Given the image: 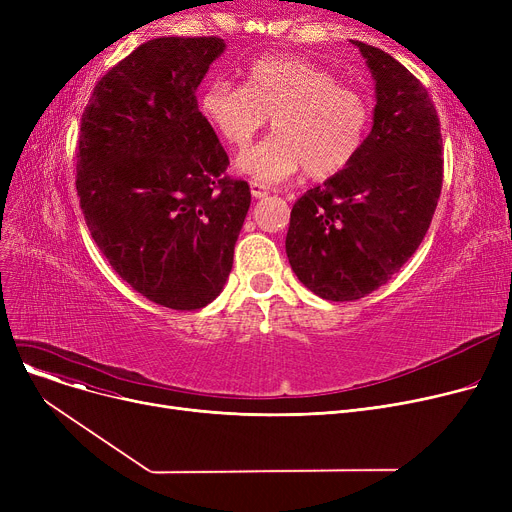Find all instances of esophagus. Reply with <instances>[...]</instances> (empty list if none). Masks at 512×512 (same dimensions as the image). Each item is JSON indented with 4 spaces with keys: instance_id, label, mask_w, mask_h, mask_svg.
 <instances>
[{
    "instance_id": "obj_1",
    "label": "esophagus",
    "mask_w": 512,
    "mask_h": 512,
    "mask_svg": "<svg viewBox=\"0 0 512 512\" xmlns=\"http://www.w3.org/2000/svg\"><path fill=\"white\" fill-rule=\"evenodd\" d=\"M251 195H253L255 199L267 197V195H270V188H267V186L261 184V182H251Z\"/></svg>"
}]
</instances>
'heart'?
I'll return each instance as SVG.
<instances>
[{"label": "heart", "mask_w": 512, "mask_h": 512, "mask_svg": "<svg viewBox=\"0 0 512 512\" xmlns=\"http://www.w3.org/2000/svg\"><path fill=\"white\" fill-rule=\"evenodd\" d=\"M199 107L234 149H245L272 118V137L238 157V170L261 182H282L303 168L309 178L342 172L361 153L373 118L367 95L326 68L282 56L253 60L245 85L211 80Z\"/></svg>", "instance_id": "heart-1"}]
</instances>
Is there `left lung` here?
Instances as JSON below:
<instances>
[{
	"mask_svg": "<svg viewBox=\"0 0 512 512\" xmlns=\"http://www.w3.org/2000/svg\"><path fill=\"white\" fill-rule=\"evenodd\" d=\"M375 78L369 137L351 166L290 211L286 255L317 297L357 301L421 245L442 191V134L432 97L390 53L355 41Z\"/></svg>",
	"mask_w": 512,
	"mask_h": 512,
	"instance_id": "obj_1",
	"label": "left lung"
}]
</instances>
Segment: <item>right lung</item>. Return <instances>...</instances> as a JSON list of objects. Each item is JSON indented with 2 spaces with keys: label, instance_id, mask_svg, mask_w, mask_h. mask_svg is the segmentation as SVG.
Returning <instances> with one entry per match:
<instances>
[{
  "label": "right lung",
  "instance_id": "1",
  "mask_svg": "<svg viewBox=\"0 0 512 512\" xmlns=\"http://www.w3.org/2000/svg\"><path fill=\"white\" fill-rule=\"evenodd\" d=\"M224 47L151 39L97 80L80 118L76 193L91 236L122 280L176 311L222 292L251 205L195 97Z\"/></svg>",
  "mask_w": 512,
  "mask_h": 512
}]
</instances>
